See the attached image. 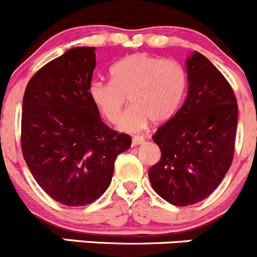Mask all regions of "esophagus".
Masks as SVG:
<instances>
[{
	"label": "esophagus",
	"instance_id": "esophagus-1",
	"mask_svg": "<svg viewBox=\"0 0 257 257\" xmlns=\"http://www.w3.org/2000/svg\"><path fill=\"white\" fill-rule=\"evenodd\" d=\"M145 142V137L144 136H135L132 139V146H137V145H141Z\"/></svg>",
	"mask_w": 257,
	"mask_h": 257
}]
</instances>
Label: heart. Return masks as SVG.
Here are the masks:
<instances>
[{"instance_id": "obj_1", "label": "heart", "mask_w": 257, "mask_h": 257, "mask_svg": "<svg viewBox=\"0 0 257 257\" xmlns=\"http://www.w3.org/2000/svg\"><path fill=\"white\" fill-rule=\"evenodd\" d=\"M111 82L93 81L91 101L110 123H117L127 98L133 107L118 123L125 132L141 131L149 125L169 121L179 110L187 88L184 66L145 53L126 56L110 68Z\"/></svg>"}]
</instances>
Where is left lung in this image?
I'll return each instance as SVG.
<instances>
[{"label":"left lung","instance_id":"obj_1","mask_svg":"<svg viewBox=\"0 0 257 257\" xmlns=\"http://www.w3.org/2000/svg\"><path fill=\"white\" fill-rule=\"evenodd\" d=\"M186 70V100L152 136L161 159L149 170L155 191L175 206L215 191L232 162L237 126V102L222 73L200 52L187 58Z\"/></svg>","mask_w":257,"mask_h":257}]
</instances>
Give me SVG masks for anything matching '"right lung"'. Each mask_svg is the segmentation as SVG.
<instances>
[{
  "label": "right lung",
  "mask_w": 257,
  "mask_h": 257,
  "mask_svg": "<svg viewBox=\"0 0 257 257\" xmlns=\"http://www.w3.org/2000/svg\"><path fill=\"white\" fill-rule=\"evenodd\" d=\"M95 47H75L40 68L25 90L21 149L32 176L55 201L85 206L110 185L131 136L103 123L88 95Z\"/></svg>",
  "instance_id": "add662e5"
}]
</instances>
